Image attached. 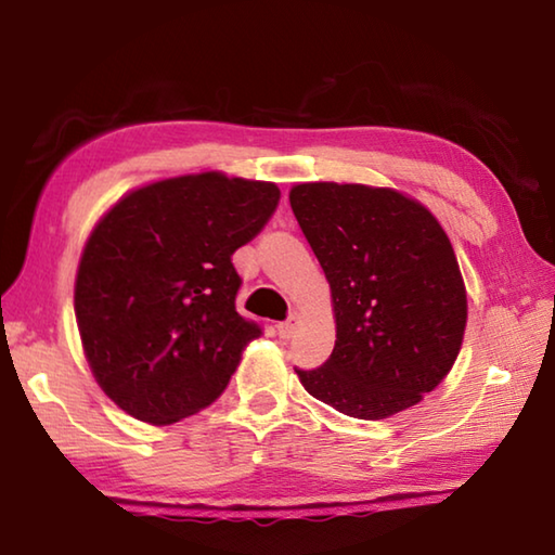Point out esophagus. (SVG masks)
Wrapping results in <instances>:
<instances>
[{"label": "esophagus", "mask_w": 555, "mask_h": 555, "mask_svg": "<svg viewBox=\"0 0 555 555\" xmlns=\"http://www.w3.org/2000/svg\"><path fill=\"white\" fill-rule=\"evenodd\" d=\"M296 327H298V315L294 313V315H288L286 321H281V323L276 325V331H279L281 337H284V340H288V337L296 335Z\"/></svg>", "instance_id": "1"}]
</instances>
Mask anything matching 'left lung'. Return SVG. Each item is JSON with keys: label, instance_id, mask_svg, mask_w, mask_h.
I'll return each mask as SVG.
<instances>
[{"label": "left lung", "instance_id": "obj_1", "mask_svg": "<svg viewBox=\"0 0 555 555\" xmlns=\"http://www.w3.org/2000/svg\"><path fill=\"white\" fill-rule=\"evenodd\" d=\"M291 208L331 281L337 337L306 391L345 416L377 421L413 406L455 364L465 284L448 234L391 188L300 183Z\"/></svg>", "mask_w": 555, "mask_h": 555}]
</instances>
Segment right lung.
<instances>
[{"label":"right lung","instance_id":"obj_1","mask_svg":"<svg viewBox=\"0 0 555 555\" xmlns=\"http://www.w3.org/2000/svg\"><path fill=\"white\" fill-rule=\"evenodd\" d=\"M274 183L198 173L129 193L82 251L75 315L102 391L129 416L173 424L220 397L261 335L237 313L232 255L279 208Z\"/></svg>","mask_w":555,"mask_h":555}]
</instances>
